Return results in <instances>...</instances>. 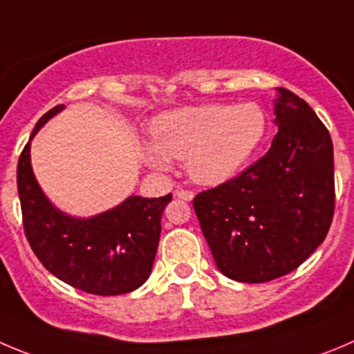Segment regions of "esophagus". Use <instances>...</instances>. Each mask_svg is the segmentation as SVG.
Wrapping results in <instances>:
<instances>
[{"label": "esophagus", "instance_id": "esophagus-1", "mask_svg": "<svg viewBox=\"0 0 354 354\" xmlns=\"http://www.w3.org/2000/svg\"><path fill=\"white\" fill-rule=\"evenodd\" d=\"M176 197H178V199H183V201H192L194 199V192H192V190H178Z\"/></svg>", "mask_w": 354, "mask_h": 354}]
</instances>
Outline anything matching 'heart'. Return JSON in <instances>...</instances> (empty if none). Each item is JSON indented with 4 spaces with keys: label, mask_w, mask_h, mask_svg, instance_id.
<instances>
[{
    "label": "heart",
    "mask_w": 354,
    "mask_h": 354,
    "mask_svg": "<svg viewBox=\"0 0 354 354\" xmlns=\"http://www.w3.org/2000/svg\"><path fill=\"white\" fill-rule=\"evenodd\" d=\"M266 132L267 115L257 102L180 108L155 118L143 157L155 169L169 167V157L185 158L197 183L220 185L239 173Z\"/></svg>",
    "instance_id": "b5f03b06"
}]
</instances>
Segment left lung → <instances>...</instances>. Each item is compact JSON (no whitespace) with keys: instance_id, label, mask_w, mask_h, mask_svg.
<instances>
[{"instance_id":"left-lung-1","label":"left lung","mask_w":354,"mask_h":354,"mask_svg":"<svg viewBox=\"0 0 354 354\" xmlns=\"http://www.w3.org/2000/svg\"><path fill=\"white\" fill-rule=\"evenodd\" d=\"M277 134L246 171L194 197L216 267L241 283L295 270L325 241L335 209L333 145L304 99L276 88Z\"/></svg>"}]
</instances>
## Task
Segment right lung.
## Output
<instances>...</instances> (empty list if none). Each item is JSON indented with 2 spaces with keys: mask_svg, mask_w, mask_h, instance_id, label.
<instances>
[{
  "mask_svg": "<svg viewBox=\"0 0 354 354\" xmlns=\"http://www.w3.org/2000/svg\"><path fill=\"white\" fill-rule=\"evenodd\" d=\"M64 104L36 122L17 164L22 223L31 250L48 272L92 295H122L140 288L153 267L160 218L173 196H131L92 218H75L54 206L31 167V140Z\"/></svg>",
  "mask_w": 354,
  "mask_h": 354,
  "instance_id": "add662e5",
  "label": "right lung"
}]
</instances>
